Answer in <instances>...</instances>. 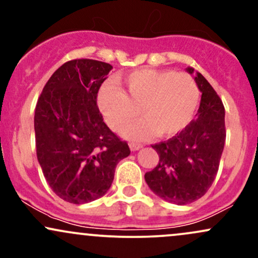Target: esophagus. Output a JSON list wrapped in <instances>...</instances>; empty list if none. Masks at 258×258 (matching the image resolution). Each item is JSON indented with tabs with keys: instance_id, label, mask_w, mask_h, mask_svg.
I'll use <instances>...</instances> for the list:
<instances>
[{
	"instance_id": "esophagus-1",
	"label": "esophagus",
	"mask_w": 258,
	"mask_h": 258,
	"mask_svg": "<svg viewBox=\"0 0 258 258\" xmlns=\"http://www.w3.org/2000/svg\"><path fill=\"white\" fill-rule=\"evenodd\" d=\"M142 147H143V146H142V144H138V143H130V149H131L132 152H136V150H139Z\"/></svg>"
}]
</instances>
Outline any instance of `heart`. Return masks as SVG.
Instances as JSON below:
<instances>
[{
  "instance_id": "obj_1",
  "label": "heart",
  "mask_w": 258,
  "mask_h": 258,
  "mask_svg": "<svg viewBox=\"0 0 258 258\" xmlns=\"http://www.w3.org/2000/svg\"><path fill=\"white\" fill-rule=\"evenodd\" d=\"M119 88L110 82L100 87L97 96L99 110L109 127L115 131L138 115L146 120L123 128L130 139H146L156 133L173 137L193 120L199 90L184 73L170 70L138 69L117 79Z\"/></svg>"
}]
</instances>
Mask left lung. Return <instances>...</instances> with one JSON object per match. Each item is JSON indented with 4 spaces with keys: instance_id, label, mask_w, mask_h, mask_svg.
<instances>
[{
    "instance_id": "8db88e82",
    "label": "left lung",
    "mask_w": 258,
    "mask_h": 258,
    "mask_svg": "<svg viewBox=\"0 0 258 258\" xmlns=\"http://www.w3.org/2000/svg\"><path fill=\"white\" fill-rule=\"evenodd\" d=\"M193 75V68H186ZM195 82L201 92L197 120L167 142L152 146L159 164L144 178L154 194L176 205L200 199L214 183L226 142L224 106L200 73Z\"/></svg>"
}]
</instances>
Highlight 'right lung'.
I'll return each instance as SVG.
<instances>
[{
  "label": "right lung",
  "mask_w": 258,
  "mask_h": 258,
  "mask_svg": "<svg viewBox=\"0 0 258 258\" xmlns=\"http://www.w3.org/2000/svg\"><path fill=\"white\" fill-rule=\"evenodd\" d=\"M112 67L75 59L55 70L35 109L36 154L44 178L60 199L86 204L111 186L116 165L130 155L103 121L97 93Z\"/></svg>",
  "instance_id": "add662e5"
}]
</instances>
